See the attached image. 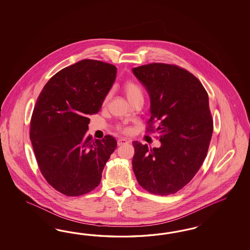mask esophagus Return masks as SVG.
I'll list each match as a JSON object with an SVG mask.
<instances>
[{
  "label": "esophagus",
  "instance_id": "1",
  "mask_svg": "<svg viewBox=\"0 0 250 250\" xmlns=\"http://www.w3.org/2000/svg\"><path fill=\"white\" fill-rule=\"evenodd\" d=\"M129 142H130V141L127 140V139H125V138H120V139H118V141H117V145H118V146H123V145L127 144Z\"/></svg>",
  "mask_w": 250,
  "mask_h": 250
}]
</instances>
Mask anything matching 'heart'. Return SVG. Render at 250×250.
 <instances>
[{
	"mask_svg": "<svg viewBox=\"0 0 250 250\" xmlns=\"http://www.w3.org/2000/svg\"><path fill=\"white\" fill-rule=\"evenodd\" d=\"M123 91L125 92L126 98H127L130 103H133L136 99L143 98L142 89L135 82H132V81L126 82L123 86ZM108 100H109V94L106 95L105 99H104V104L108 102ZM117 130L121 131L122 133H125V134H126V133L129 132V129L126 126L122 125H117Z\"/></svg>",
	"mask_w": 250,
	"mask_h": 250,
	"instance_id": "obj_1",
	"label": "heart"
}]
</instances>
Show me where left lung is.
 I'll return each instance as SVG.
<instances>
[{"label": "left lung", "instance_id": "left-lung-1", "mask_svg": "<svg viewBox=\"0 0 250 250\" xmlns=\"http://www.w3.org/2000/svg\"><path fill=\"white\" fill-rule=\"evenodd\" d=\"M133 72L151 101L146 132L158 131L161 142L159 148L133 142L134 173L148 192L174 194L192 180L207 156L213 129L208 93L195 76L174 64L151 63Z\"/></svg>", "mask_w": 250, "mask_h": 250}]
</instances>
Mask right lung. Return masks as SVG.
<instances>
[{"instance_id":"add662e5","label":"right lung","mask_w":250,"mask_h":250,"mask_svg":"<svg viewBox=\"0 0 250 250\" xmlns=\"http://www.w3.org/2000/svg\"><path fill=\"white\" fill-rule=\"evenodd\" d=\"M116 77V67L83 60L46 83L32 114L30 139L38 167L54 189L67 196L95 189L115 150L112 136L87 135L88 114H97Z\"/></svg>"}]
</instances>
